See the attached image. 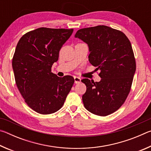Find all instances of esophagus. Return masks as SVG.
Segmentation results:
<instances>
[{
    "label": "esophagus",
    "mask_w": 151,
    "mask_h": 151,
    "mask_svg": "<svg viewBox=\"0 0 151 151\" xmlns=\"http://www.w3.org/2000/svg\"><path fill=\"white\" fill-rule=\"evenodd\" d=\"M74 79H75V83L76 84L80 83L81 82V78L78 77V76H75V77H74Z\"/></svg>",
    "instance_id": "34e87169"
}]
</instances>
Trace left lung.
Instances as JSON below:
<instances>
[{
	"label": "left lung",
	"instance_id": "1",
	"mask_svg": "<svg viewBox=\"0 0 151 151\" xmlns=\"http://www.w3.org/2000/svg\"><path fill=\"white\" fill-rule=\"evenodd\" d=\"M75 38L88 47V60L100 70L99 82L84 78L86 86L83 102L85 109L99 116H107L124 103L136 71V63L131 42L123 32L99 26L78 30Z\"/></svg>",
	"mask_w": 151,
	"mask_h": 151
}]
</instances>
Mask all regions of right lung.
Masks as SVG:
<instances>
[{"mask_svg":"<svg viewBox=\"0 0 151 151\" xmlns=\"http://www.w3.org/2000/svg\"><path fill=\"white\" fill-rule=\"evenodd\" d=\"M73 29L39 28L20 38L12 58L19 91L27 105L38 113L48 114L63 106L75 80L51 72L63 45Z\"/></svg>","mask_w":151,"mask_h":151,"instance_id":"right-lung-1","label":"right lung"}]
</instances>
